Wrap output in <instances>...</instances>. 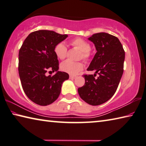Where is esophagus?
Masks as SVG:
<instances>
[{
  "label": "esophagus",
  "mask_w": 146,
  "mask_h": 146,
  "mask_svg": "<svg viewBox=\"0 0 146 146\" xmlns=\"http://www.w3.org/2000/svg\"><path fill=\"white\" fill-rule=\"evenodd\" d=\"M76 78V76H70V79H71V80H74V79H75Z\"/></svg>",
  "instance_id": "esophagus-1"
}]
</instances>
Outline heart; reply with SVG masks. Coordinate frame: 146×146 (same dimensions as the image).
Instances as JSON below:
<instances>
[{
    "mask_svg": "<svg viewBox=\"0 0 146 146\" xmlns=\"http://www.w3.org/2000/svg\"><path fill=\"white\" fill-rule=\"evenodd\" d=\"M71 44L81 50L79 58L84 59L85 61H87L89 59L90 56V45L89 42L81 38H77L72 40ZM54 53L57 58L60 59L65 58L67 55V47L64 42H59L55 46ZM60 68L61 70L64 72L71 75H76L82 70L83 64L81 62H74L66 60L61 64Z\"/></svg>",
    "mask_w": 146,
    "mask_h": 146,
    "instance_id": "obj_1",
    "label": "heart"
}]
</instances>
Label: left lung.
<instances>
[{
    "label": "left lung",
    "mask_w": 146,
    "mask_h": 146,
    "mask_svg": "<svg viewBox=\"0 0 146 146\" xmlns=\"http://www.w3.org/2000/svg\"><path fill=\"white\" fill-rule=\"evenodd\" d=\"M88 39L94 44L97 52L90 63L88 71L94 75H84L85 83L79 88V95L91 106H99L114 94L123 72L125 52L116 37L107 33L93 34ZM98 73L99 76L95 78Z\"/></svg>",
    "instance_id": "1"
}]
</instances>
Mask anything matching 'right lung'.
Here are the masks:
<instances>
[{"label": "right lung", "instance_id": "right-lung-1", "mask_svg": "<svg viewBox=\"0 0 146 146\" xmlns=\"http://www.w3.org/2000/svg\"><path fill=\"white\" fill-rule=\"evenodd\" d=\"M67 37L54 31H35L28 35L19 50L21 85L26 95L35 104L42 106L52 104L60 94L63 82L69 78L67 73L58 71L59 61L54 53L55 46ZM50 70L56 73L46 76Z\"/></svg>", "mask_w": 146, "mask_h": 146}]
</instances>
